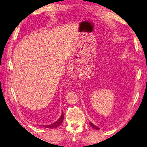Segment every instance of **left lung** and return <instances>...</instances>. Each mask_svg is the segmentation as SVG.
<instances>
[{"instance_id": "8db88e82", "label": "left lung", "mask_w": 147, "mask_h": 147, "mask_svg": "<svg viewBox=\"0 0 147 147\" xmlns=\"http://www.w3.org/2000/svg\"><path fill=\"white\" fill-rule=\"evenodd\" d=\"M90 124H91V126H92V127H94V129H99V128L98 127H97L96 126H95V125H94V124H92V123H91V122H90Z\"/></svg>"}]
</instances>
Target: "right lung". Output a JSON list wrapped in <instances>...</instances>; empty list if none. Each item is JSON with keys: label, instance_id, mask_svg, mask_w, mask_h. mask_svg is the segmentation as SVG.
I'll return each instance as SVG.
<instances>
[{"label": "right lung", "instance_id": "obj_1", "mask_svg": "<svg viewBox=\"0 0 147 147\" xmlns=\"http://www.w3.org/2000/svg\"><path fill=\"white\" fill-rule=\"evenodd\" d=\"M64 119V114L63 112L62 113L61 116L60 117V118L57 120L56 122H55L54 123H53L52 124H50V125H43V127H47V128H55V127H57L59 125L63 123V121Z\"/></svg>", "mask_w": 147, "mask_h": 147}]
</instances>
